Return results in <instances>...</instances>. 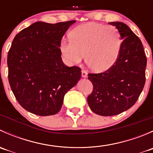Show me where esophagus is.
I'll return each mask as SVG.
<instances>
[{"instance_id": "34e87169", "label": "esophagus", "mask_w": 153, "mask_h": 153, "mask_svg": "<svg viewBox=\"0 0 153 153\" xmlns=\"http://www.w3.org/2000/svg\"><path fill=\"white\" fill-rule=\"evenodd\" d=\"M81 75H82V77H84V78H86V77H87V72H86L85 70H82L81 71Z\"/></svg>"}]
</instances>
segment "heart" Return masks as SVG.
<instances>
[{"mask_svg":"<svg viewBox=\"0 0 153 153\" xmlns=\"http://www.w3.org/2000/svg\"><path fill=\"white\" fill-rule=\"evenodd\" d=\"M71 39L61 41L63 56L71 64H79L86 55V62L95 72L112 67L119 56L122 37L114 26L88 23L72 30Z\"/></svg>","mask_w":153,"mask_h":153,"instance_id":"heart-1","label":"heart"}]
</instances>
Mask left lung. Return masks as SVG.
<instances>
[{"label": "left lung", "instance_id": "8db88e82", "mask_svg": "<svg viewBox=\"0 0 153 153\" xmlns=\"http://www.w3.org/2000/svg\"><path fill=\"white\" fill-rule=\"evenodd\" d=\"M109 24L119 29L124 39L119 56L105 72L88 74L93 85L88 104L92 112L103 116L118 115L132 107L146 81V57L141 40L124 23Z\"/></svg>", "mask_w": 153, "mask_h": 153}]
</instances>
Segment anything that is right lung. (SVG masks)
Masks as SVG:
<instances>
[{"mask_svg": "<svg viewBox=\"0 0 153 153\" xmlns=\"http://www.w3.org/2000/svg\"><path fill=\"white\" fill-rule=\"evenodd\" d=\"M75 22H36L15 35L7 55L8 79L26 110L41 116L58 113L65 94L81 78V68L66 66L59 47Z\"/></svg>", "mask_w": 153, "mask_h": 153, "instance_id": "right-lung-1", "label": "right lung"}]
</instances>
